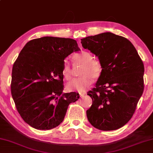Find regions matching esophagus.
Masks as SVG:
<instances>
[{
  "instance_id": "obj_1",
  "label": "esophagus",
  "mask_w": 153,
  "mask_h": 153,
  "mask_svg": "<svg viewBox=\"0 0 153 153\" xmlns=\"http://www.w3.org/2000/svg\"><path fill=\"white\" fill-rule=\"evenodd\" d=\"M86 92L85 91H84V92H82V93H79V94H80V97H84V95L85 94H86Z\"/></svg>"
}]
</instances>
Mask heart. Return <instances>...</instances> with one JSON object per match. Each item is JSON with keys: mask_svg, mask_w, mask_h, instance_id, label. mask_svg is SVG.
Instances as JSON below:
<instances>
[{"mask_svg": "<svg viewBox=\"0 0 153 153\" xmlns=\"http://www.w3.org/2000/svg\"><path fill=\"white\" fill-rule=\"evenodd\" d=\"M73 59L74 64L82 65L81 75L83 76L71 80L67 84V87L69 91H76L82 93L92 85L93 77L97 79L100 76L102 67L99 61L94 59L93 54L86 51H82L79 53L75 54ZM62 74L65 79H71L72 69L67 59H65L63 62Z\"/></svg>", "mask_w": 153, "mask_h": 153, "instance_id": "heart-1", "label": "heart"}]
</instances>
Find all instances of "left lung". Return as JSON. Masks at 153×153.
I'll list each match as a JSON object with an SVG mask.
<instances>
[{"label": "left lung", "instance_id": "left-lung-1", "mask_svg": "<svg viewBox=\"0 0 153 153\" xmlns=\"http://www.w3.org/2000/svg\"><path fill=\"white\" fill-rule=\"evenodd\" d=\"M82 47L94 54L102 65L86 116L94 128L113 131L127 123L144 91V65L128 39L103 33L81 39Z\"/></svg>", "mask_w": 153, "mask_h": 153}]
</instances>
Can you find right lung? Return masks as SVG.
<instances>
[{
  "mask_svg": "<svg viewBox=\"0 0 153 153\" xmlns=\"http://www.w3.org/2000/svg\"><path fill=\"white\" fill-rule=\"evenodd\" d=\"M80 51L75 40L44 36L23 47L12 71L11 94L25 123L50 130L64 120L69 104L79 99L75 92L63 93L64 60Z\"/></svg>",
  "mask_w": 153,
  "mask_h": 153,
  "instance_id": "obj_1",
  "label": "right lung"
}]
</instances>
